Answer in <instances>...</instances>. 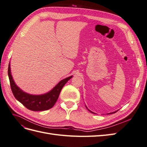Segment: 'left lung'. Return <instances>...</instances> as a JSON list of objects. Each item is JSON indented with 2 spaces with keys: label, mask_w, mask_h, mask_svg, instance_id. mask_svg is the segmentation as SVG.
<instances>
[{
  "label": "left lung",
  "mask_w": 147,
  "mask_h": 147,
  "mask_svg": "<svg viewBox=\"0 0 147 147\" xmlns=\"http://www.w3.org/2000/svg\"><path fill=\"white\" fill-rule=\"evenodd\" d=\"M85 106H86V105H85ZM86 109H88V110L89 111V112H91V113H94V112H92V111H91L90 110H89V109H88V107H86ZM117 112V111H115V112H112V113H108V114H112V113H115V112Z\"/></svg>",
  "instance_id": "left-lung-1"
}]
</instances>
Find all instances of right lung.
<instances>
[{
	"label": "right lung",
	"mask_w": 147,
	"mask_h": 147,
	"mask_svg": "<svg viewBox=\"0 0 147 147\" xmlns=\"http://www.w3.org/2000/svg\"><path fill=\"white\" fill-rule=\"evenodd\" d=\"M8 75L11 91L15 97L26 108L32 111H43L52 108L58 99L62 88L71 78H72V76H70L62 80L50 91L45 94L32 95L24 92L16 85L11 74L10 63L8 65Z\"/></svg>",
	"instance_id": "obj_1"
}]
</instances>
